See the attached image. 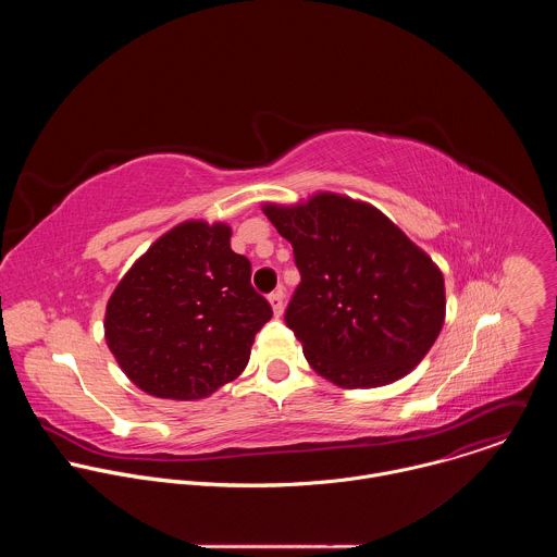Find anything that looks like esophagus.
<instances>
[{
	"label": "esophagus",
	"mask_w": 557,
	"mask_h": 557,
	"mask_svg": "<svg viewBox=\"0 0 557 557\" xmlns=\"http://www.w3.org/2000/svg\"><path fill=\"white\" fill-rule=\"evenodd\" d=\"M269 301H271L273 312L280 317L282 310H284V290H282V288H280V290H273V293L269 295Z\"/></svg>",
	"instance_id": "esophagus-1"
}]
</instances>
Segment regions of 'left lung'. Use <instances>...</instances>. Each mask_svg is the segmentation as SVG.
Masks as SVG:
<instances>
[{
  "mask_svg": "<svg viewBox=\"0 0 557 557\" xmlns=\"http://www.w3.org/2000/svg\"><path fill=\"white\" fill-rule=\"evenodd\" d=\"M301 282L284 312L304 357L342 387H379L428 355L445 320L432 258L379 209L337 194L264 205Z\"/></svg>",
  "mask_w": 557,
  "mask_h": 557,
  "instance_id": "obj_1",
  "label": "left lung"
}]
</instances>
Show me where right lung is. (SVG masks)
<instances>
[{
  "label": "right lung",
  "instance_id": "obj_1",
  "mask_svg": "<svg viewBox=\"0 0 557 557\" xmlns=\"http://www.w3.org/2000/svg\"><path fill=\"white\" fill-rule=\"evenodd\" d=\"M231 228L189 220L147 249L114 288L106 339L123 372L158 399H205L249 363L271 304Z\"/></svg>",
  "mask_w": 557,
  "mask_h": 557
}]
</instances>
